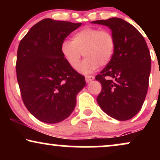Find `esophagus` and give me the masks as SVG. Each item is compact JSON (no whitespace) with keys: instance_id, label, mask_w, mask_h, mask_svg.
<instances>
[{"instance_id":"34e87169","label":"esophagus","mask_w":160,"mask_h":160,"mask_svg":"<svg viewBox=\"0 0 160 160\" xmlns=\"http://www.w3.org/2000/svg\"><path fill=\"white\" fill-rule=\"evenodd\" d=\"M85 79H86V82H89L94 80L95 77L92 76V75H86V76H85Z\"/></svg>"}]
</instances>
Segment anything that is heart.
I'll use <instances>...</instances> for the list:
<instances>
[{
    "mask_svg": "<svg viewBox=\"0 0 160 160\" xmlns=\"http://www.w3.org/2000/svg\"><path fill=\"white\" fill-rule=\"evenodd\" d=\"M116 48L114 36L108 30L95 28H84L74 33L72 41L65 40L61 52L68 64L77 68L82 55L86 56L78 67L83 74L93 72L98 66H105L113 58Z\"/></svg>",
    "mask_w": 160,
    "mask_h": 160,
    "instance_id": "1",
    "label": "heart"
}]
</instances>
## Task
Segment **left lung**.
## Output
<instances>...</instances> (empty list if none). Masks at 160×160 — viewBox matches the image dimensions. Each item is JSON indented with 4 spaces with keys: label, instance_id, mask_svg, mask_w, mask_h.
Segmentation results:
<instances>
[{
    "label": "left lung",
    "instance_id": "obj_1",
    "mask_svg": "<svg viewBox=\"0 0 160 160\" xmlns=\"http://www.w3.org/2000/svg\"><path fill=\"white\" fill-rule=\"evenodd\" d=\"M91 23L108 26L116 40L113 58L95 78L102 86L97 102L112 118L130 120L141 109L148 92L149 49L141 33L123 19L113 17Z\"/></svg>",
    "mask_w": 160,
    "mask_h": 160
}]
</instances>
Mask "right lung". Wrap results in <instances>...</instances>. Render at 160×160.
I'll use <instances>...</instances> for the list:
<instances>
[{"mask_svg":"<svg viewBox=\"0 0 160 160\" xmlns=\"http://www.w3.org/2000/svg\"><path fill=\"white\" fill-rule=\"evenodd\" d=\"M82 23L44 19L20 41L16 76L25 107L38 120L57 123L71 114L85 78L66 62L62 43Z\"/></svg>","mask_w":160,"mask_h":160,"instance_id":"obj_1","label":"right lung"}]
</instances>
